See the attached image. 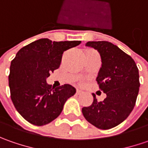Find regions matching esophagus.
Masks as SVG:
<instances>
[{
	"label": "esophagus",
	"mask_w": 148,
	"mask_h": 148,
	"mask_svg": "<svg viewBox=\"0 0 148 148\" xmlns=\"http://www.w3.org/2000/svg\"><path fill=\"white\" fill-rule=\"evenodd\" d=\"M76 93H77V95H81V94H82V91L77 89V92H76Z\"/></svg>",
	"instance_id": "1"
}]
</instances>
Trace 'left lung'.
Masks as SVG:
<instances>
[{
    "label": "left lung",
    "mask_w": 148,
    "mask_h": 148,
    "mask_svg": "<svg viewBox=\"0 0 148 148\" xmlns=\"http://www.w3.org/2000/svg\"><path fill=\"white\" fill-rule=\"evenodd\" d=\"M86 46L100 54L102 66L96 81L107 96L99 102L92 94L93 103L83 107L82 114L95 127L110 129L124 121L134 110L139 91L138 68L129 55L110 42L93 41Z\"/></svg>",
    "instance_id": "1"
}]
</instances>
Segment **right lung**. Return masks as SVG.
I'll list each match as a JSON object with an SVG mask.
<instances>
[{
	"label": "right lung",
	"mask_w": 148,
	"mask_h": 148,
	"mask_svg": "<svg viewBox=\"0 0 148 148\" xmlns=\"http://www.w3.org/2000/svg\"><path fill=\"white\" fill-rule=\"evenodd\" d=\"M81 43L41 38L23 47L11 61L10 98L16 110L29 123L43 126L52 122L59 116L66 99L76 93L68 84L54 89L47 84L46 78L59 68L64 51Z\"/></svg>",
	"instance_id": "obj_1"
}]
</instances>
